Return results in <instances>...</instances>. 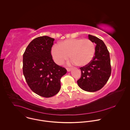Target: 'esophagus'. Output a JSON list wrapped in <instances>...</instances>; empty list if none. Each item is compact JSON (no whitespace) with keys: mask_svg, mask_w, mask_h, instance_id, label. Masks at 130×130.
<instances>
[{"mask_svg":"<svg viewBox=\"0 0 130 130\" xmlns=\"http://www.w3.org/2000/svg\"><path fill=\"white\" fill-rule=\"evenodd\" d=\"M71 68H67V70L68 71V72H70L71 71Z\"/></svg>","mask_w":130,"mask_h":130,"instance_id":"1","label":"esophagus"}]
</instances>
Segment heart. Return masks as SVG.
Returning a JSON list of instances; mask_svg holds the SVG:
<instances>
[{"instance_id": "obj_1", "label": "heart", "mask_w": 130, "mask_h": 130, "mask_svg": "<svg viewBox=\"0 0 130 130\" xmlns=\"http://www.w3.org/2000/svg\"><path fill=\"white\" fill-rule=\"evenodd\" d=\"M95 51V46L92 40L74 38L65 40L55 45L51 54L54 60L58 65L62 64L70 56L73 63L77 66L84 67L92 61Z\"/></svg>"}]
</instances>
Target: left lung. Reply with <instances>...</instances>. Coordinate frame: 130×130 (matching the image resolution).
Listing matches in <instances>:
<instances>
[{"label":"left lung","instance_id":"1","mask_svg":"<svg viewBox=\"0 0 130 130\" xmlns=\"http://www.w3.org/2000/svg\"><path fill=\"white\" fill-rule=\"evenodd\" d=\"M89 39L96 44L94 56L88 65L81 67V77L77 80L82 90L94 92L101 90L107 83L111 74L110 53L104 41L89 35Z\"/></svg>","mask_w":130,"mask_h":130}]
</instances>
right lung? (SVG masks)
<instances>
[{
    "mask_svg": "<svg viewBox=\"0 0 130 130\" xmlns=\"http://www.w3.org/2000/svg\"><path fill=\"white\" fill-rule=\"evenodd\" d=\"M54 38L43 36L33 39L23 55V74L30 89L38 95L52 97L60 89V78L67 70L54 61L51 55Z\"/></svg>",
    "mask_w": 130,
    "mask_h": 130,
    "instance_id": "add662e5",
    "label": "right lung"
}]
</instances>
